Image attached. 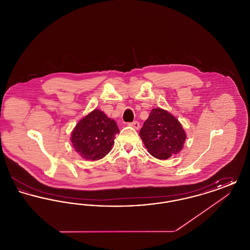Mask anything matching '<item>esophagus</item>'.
Returning a JSON list of instances; mask_svg holds the SVG:
<instances>
[{
    "label": "esophagus",
    "mask_w": 250,
    "mask_h": 250,
    "mask_svg": "<svg viewBox=\"0 0 250 250\" xmlns=\"http://www.w3.org/2000/svg\"><path fill=\"white\" fill-rule=\"evenodd\" d=\"M128 125H130L132 127H134L135 129H139L140 128V123L137 121H134L133 123H129Z\"/></svg>",
    "instance_id": "1"
}]
</instances>
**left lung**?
Returning a JSON list of instances; mask_svg holds the SVG:
<instances>
[{"label":"left lung","mask_w":250,"mask_h":250,"mask_svg":"<svg viewBox=\"0 0 250 250\" xmlns=\"http://www.w3.org/2000/svg\"><path fill=\"white\" fill-rule=\"evenodd\" d=\"M148 152L158 159H167L177 155L187 139L181 123L165 109L156 107L143 124L140 131Z\"/></svg>","instance_id":"1"}]
</instances>
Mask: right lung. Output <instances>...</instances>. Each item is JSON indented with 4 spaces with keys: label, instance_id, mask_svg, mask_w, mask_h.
Instances as JSON below:
<instances>
[{
    "label": "right lung",
    "instance_id": "obj_1",
    "mask_svg": "<svg viewBox=\"0 0 250 250\" xmlns=\"http://www.w3.org/2000/svg\"><path fill=\"white\" fill-rule=\"evenodd\" d=\"M119 128L114 120L100 109H94L72 131L71 143L79 155L87 160H98L107 155Z\"/></svg>",
    "mask_w": 250,
    "mask_h": 250
}]
</instances>
